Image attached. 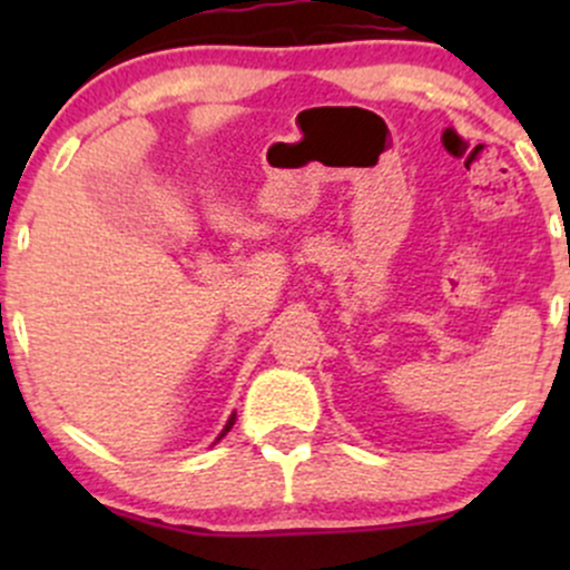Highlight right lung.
Wrapping results in <instances>:
<instances>
[{
  "label": "right lung",
  "mask_w": 570,
  "mask_h": 570,
  "mask_svg": "<svg viewBox=\"0 0 570 570\" xmlns=\"http://www.w3.org/2000/svg\"><path fill=\"white\" fill-rule=\"evenodd\" d=\"M233 423H235V415L230 417V421H227V426H225V431H222V434H219V440H222V436H225V434H227V431H230V429H233Z\"/></svg>",
  "instance_id": "right-lung-1"
}]
</instances>
